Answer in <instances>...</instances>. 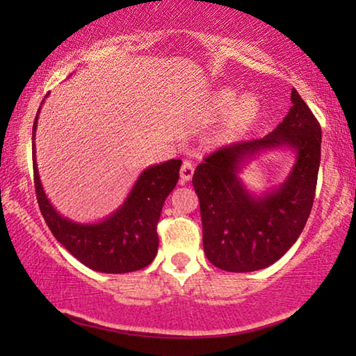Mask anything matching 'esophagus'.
Masks as SVG:
<instances>
[{
	"label": "esophagus",
	"mask_w": 356,
	"mask_h": 356,
	"mask_svg": "<svg viewBox=\"0 0 356 356\" xmlns=\"http://www.w3.org/2000/svg\"><path fill=\"white\" fill-rule=\"evenodd\" d=\"M193 173H194L193 163L188 162V160H184L181 165V170H179V178H181V183H188L189 179L193 178Z\"/></svg>",
	"instance_id": "1"
}]
</instances>
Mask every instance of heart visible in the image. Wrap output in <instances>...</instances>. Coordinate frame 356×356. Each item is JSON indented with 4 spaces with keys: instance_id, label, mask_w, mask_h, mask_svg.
<instances>
[{
    "instance_id": "1",
    "label": "heart",
    "mask_w": 356,
    "mask_h": 356,
    "mask_svg": "<svg viewBox=\"0 0 356 356\" xmlns=\"http://www.w3.org/2000/svg\"><path fill=\"white\" fill-rule=\"evenodd\" d=\"M207 113L211 116H225L220 140H230L246 133L261 118L262 105L254 95H245L238 100L235 89L222 87L213 92L209 100Z\"/></svg>"
}]
</instances>
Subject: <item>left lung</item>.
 <instances>
[{
  "instance_id": "1",
  "label": "left lung",
  "mask_w": 356,
  "mask_h": 356,
  "mask_svg": "<svg viewBox=\"0 0 356 356\" xmlns=\"http://www.w3.org/2000/svg\"><path fill=\"white\" fill-rule=\"evenodd\" d=\"M290 148L296 163L277 190L254 195L237 177L261 152ZM321 163V126L298 92L291 108L264 138L236 143L207 155L193 175L207 259L227 272L266 269L279 261L303 232L313 209Z\"/></svg>"
}]
</instances>
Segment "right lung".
Segmentation results:
<instances>
[{
    "label": "right lung",
    "instance_id": "add662e5",
    "mask_svg": "<svg viewBox=\"0 0 356 356\" xmlns=\"http://www.w3.org/2000/svg\"><path fill=\"white\" fill-rule=\"evenodd\" d=\"M40 108L32 128L33 183L38 207L53 236L92 270L126 274L144 269L159 250L157 223L165 199L177 186L181 160L152 165L139 175L126 201L113 213L97 223H77L63 217L48 201L38 177L35 131Z\"/></svg>",
    "mask_w": 356,
    "mask_h": 356
}]
</instances>
